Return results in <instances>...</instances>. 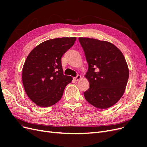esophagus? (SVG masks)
I'll return each mask as SVG.
<instances>
[{
    "instance_id": "34e87169",
    "label": "esophagus",
    "mask_w": 147,
    "mask_h": 147,
    "mask_svg": "<svg viewBox=\"0 0 147 147\" xmlns=\"http://www.w3.org/2000/svg\"><path fill=\"white\" fill-rule=\"evenodd\" d=\"M81 77H81V75H77L76 77H74V80H75V81H78L81 78Z\"/></svg>"
}]
</instances>
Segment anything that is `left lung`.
Instances as JSON below:
<instances>
[{
  "instance_id": "8db88e82",
  "label": "left lung",
  "mask_w": 147,
  "mask_h": 147,
  "mask_svg": "<svg viewBox=\"0 0 147 147\" xmlns=\"http://www.w3.org/2000/svg\"><path fill=\"white\" fill-rule=\"evenodd\" d=\"M78 40L88 64L85 77L90 88L84 96L95 107L108 109L116 104L125 91L129 78L126 59L112 43L87 37Z\"/></svg>"
}]
</instances>
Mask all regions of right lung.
I'll list each match as a JSON object with an SVG mask.
<instances>
[{"label":"right lung","instance_id":"right-lung-1","mask_svg":"<svg viewBox=\"0 0 147 147\" xmlns=\"http://www.w3.org/2000/svg\"><path fill=\"white\" fill-rule=\"evenodd\" d=\"M76 37L48 40L35 47L28 56L22 71L24 90L29 99L42 107L57 103L72 77L63 74L61 57Z\"/></svg>","mask_w":147,"mask_h":147}]
</instances>
